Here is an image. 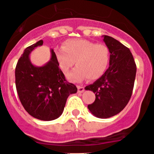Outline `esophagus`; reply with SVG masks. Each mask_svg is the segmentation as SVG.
<instances>
[{"label": "esophagus", "mask_w": 154, "mask_h": 154, "mask_svg": "<svg viewBox=\"0 0 154 154\" xmlns=\"http://www.w3.org/2000/svg\"><path fill=\"white\" fill-rule=\"evenodd\" d=\"M77 89H78L79 93H82L84 91V87L82 86H77Z\"/></svg>", "instance_id": "esophagus-1"}]
</instances>
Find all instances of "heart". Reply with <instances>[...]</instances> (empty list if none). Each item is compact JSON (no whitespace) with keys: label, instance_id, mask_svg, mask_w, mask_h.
Segmentation results:
<instances>
[{"label":"heart","instance_id":"b5f03b06","mask_svg":"<svg viewBox=\"0 0 154 154\" xmlns=\"http://www.w3.org/2000/svg\"><path fill=\"white\" fill-rule=\"evenodd\" d=\"M55 57L64 74H67L75 62L77 67L68 77L72 81L80 82L86 78L96 80L103 76L109 63L110 52L104 44L76 38L65 42L63 48L55 51Z\"/></svg>","mask_w":154,"mask_h":154}]
</instances>
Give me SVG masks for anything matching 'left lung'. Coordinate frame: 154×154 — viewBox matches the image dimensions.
I'll return each instance as SVG.
<instances>
[{
	"mask_svg": "<svg viewBox=\"0 0 154 154\" xmlns=\"http://www.w3.org/2000/svg\"><path fill=\"white\" fill-rule=\"evenodd\" d=\"M103 41L109 49V67L103 76L85 87L95 94V100L88 108L99 119L119 114L131 97L136 74V66L130 49L109 35Z\"/></svg>",
	"mask_w": 154,
	"mask_h": 154,
	"instance_id": "1",
	"label": "left lung"
}]
</instances>
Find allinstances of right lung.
Returning <instances> with one entry per match:
<instances>
[{
	"mask_svg": "<svg viewBox=\"0 0 154 154\" xmlns=\"http://www.w3.org/2000/svg\"><path fill=\"white\" fill-rule=\"evenodd\" d=\"M42 45L40 40L24 50L15 68V86L21 104L31 116L52 121L63 114L68 97L77 92V88L66 81L53 49L51 60L44 66L31 63L29 54Z\"/></svg>",
	"mask_w": 154,
	"mask_h": 154,
	"instance_id": "obj_1",
	"label": "right lung"
}]
</instances>
